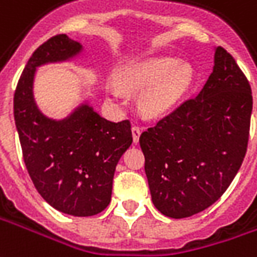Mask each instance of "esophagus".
Instances as JSON below:
<instances>
[{
	"label": "esophagus",
	"instance_id": "1",
	"mask_svg": "<svg viewBox=\"0 0 257 257\" xmlns=\"http://www.w3.org/2000/svg\"><path fill=\"white\" fill-rule=\"evenodd\" d=\"M142 134V128H139V126H136V125H134L132 126V136H134V143L136 145L138 142H139V136H141Z\"/></svg>",
	"mask_w": 257,
	"mask_h": 257
}]
</instances>
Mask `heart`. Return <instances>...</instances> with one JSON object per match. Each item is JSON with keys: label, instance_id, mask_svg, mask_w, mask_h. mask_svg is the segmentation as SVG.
<instances>
[{"label": "heart", "instance_id": "b5f03b06", "mask_svg": "<svg viewBox=\"0 0 257 257\" xmlns=\"http://www.w3.org/2000/svg\"><path fill=\"white\" fill-rule=\"evenodd\" d=\"M195 80V68L175 57L136 61L122 66L116 73V82L123 90L132 93L147 90L142 96L141 107L149 116H161L171 111L191 91ZM119 86L111 83L107 86V91L114 101L121 103L123 91Z\"/></svg>", "mask_w": 257, "mask_h": 257}]
</instances>
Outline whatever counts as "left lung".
<instances>
[{
    "mask_svg": "<svg viewBox=\"0 0 257 257\" xmlns=\"http://www.w3.org/2000/svg\"><path fill=\"white\" fill-rule=\"evenodd\" d=\"M252 90L222 47L195 98L186 100L139 138L152 200L171 218H185L217 202L246 153Z\"/></svg>",
    "mask_w": 257,
    "mask_h": 257,
    "instance_id": "left-lung-1",
    "label": "left lung"
}]
</instances>
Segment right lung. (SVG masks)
Returning a JSON list of instances; mask_svg holds the SVG:
<instances>
[{"label":"right lung","instance_id":"1","mask_svg":"<svg viewBox=\"0 0 257 257\" xmlns=\"http://www.w3.org/2000/svg\"><path fill=\"white\" fill-rule=\"evenodd\" d=\"M82 50L66 35L43 43L18 82L14 115L25 164L41 197L65 214L89 217L110 204L115 167L132 145L131 122H111L87 103L53 119L39 110L33 94L39 66L72 60Z\"/></svg>","mask_w":257,"mask_h":257}]
</instances>
